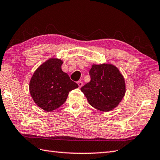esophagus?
<instances>
[{"mask_svg": "<svg viewBox=\"0 0 160 160\" xmlns=\"http://www.w3.org/2000/svg\"><path fill=\"white\" fill-rule=\"evenodd\" d=\"M78 86H79V88H80V87H82V84H83V82H81V81H78Z\"/></svg>", "mask_w": 160, "mask_h": 160, "instance_id": "34e87169", "label": "esophagus"}]
</instances>
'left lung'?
Wrapping results in <instances>:
<instances>
[{
	"mask_svg": "<svg viewBox=\"0 0 160 160\" xmlns=\"http://www.w3.org/2000/svg\"><path fill=\"white\" fill-rule=\"evenodd\" d=\"M91 81L81 87L90 105L101 112L117 108L126 93V82L117 67L111 64H93Z\"/></svg>",
	"mask_w": 160,
	"mask_h": 160,
	"instance_id": "obj_1",
	"label": "left lung"
}]
</instances>
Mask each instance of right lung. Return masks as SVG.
Instances as JSON below:
<instances>
[{
    "mask_svg": "<svg viewBox=\"0 0 160 160\" xmlns=\"http://www.w3.org/2000/svg\"><path fill=\"white\" fill-rule=\"evenodd\" d=\"M63 61L51 58L37 68L29 84L30 95L37 105L51 112L63 105L71 90L78 87L67 73L62 71Z\"/></svg>",
    "mask_w": 160,
    "mask_h": 160,
    "instance_id": "add662e5",
    "label": "right lung"
}]
</instances>
